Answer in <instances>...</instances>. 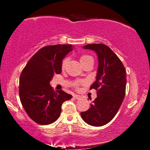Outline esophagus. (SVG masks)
Listing matches in <instances>:
<instances>
[{
    "mask_svg": "<svg viewBox=\"0 0 150 150\" xmlns=\"http://www.w3.org/2000/svg\"><path fill=\"white\" fill-rule=\"evenodd\" d=\"M73 97H74V98H75V99H81V96L78 95V94H75Z\"/></svg>",
    "mask_w": 150,
    "mask_h": 150,
    "instance_id": "esophagus-1",
    "label": "esophagus"
}]
</instances>
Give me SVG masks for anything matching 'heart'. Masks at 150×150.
Listing matches in <instances>:
<instances>
[{
  "mask_svg": "<svg viewBox=\"0 0 150 150\" xmlns=\"http://www.w3.org/2000/svg\"><path fill=\"white\" fill-rule=\"evenodd\" d=\"M68 58H65L64 60H63V62H62V68H64L65 67V65L67 64V62H68ZM90 60H92L93 61V58L92 56H89V55H83V56H82L80 58V63H84V62H86L87 61H90Z\"/></svg>",
  "mask_w": 150,
  "mask_h": 150,
  "instance_id": "1",
  "label": "heart"
}]
</instances>
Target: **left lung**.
Listing matches in <instances>:
<instances>
[{"label":"left lung","instance_id":"left-lung-1","mask_svg":"<svg viewBox=\"0 0 150 150\" xmlns=\"http://www.w3.org/2000/svg\"><path fill=\"white\" fill-rule=\"evenodd\" d=\"M84 49L95 51L98 56L96 81L90 89L97 91V97L87 111L81 112L82 118L92 126H102L114 118L123 102L126 87V72L119 58L103 44H87Z\"/></svg>","mask_w":150,"mask_h":150}]
</instances>
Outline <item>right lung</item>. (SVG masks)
<instances>
[{
  "mask_svg": "<svg viewBox=\"0 0 150 150\" xmlns=\"http://www.w3.org/2000/svg\"><path fill=\"white\" fill-rule=\"evenodd\" d=\"M73 50L71 44L47 46L39 49L27 62L20 77V99L30 118L40 125L58 119L61 106L71 99L64 91L55 92L50 81L62 70V61Z\"/></svg>",
  "mask_w": 150,
  "mask_h": 150,
  "instance_id": "add662e5",
  "label": "right lung"
}]
</instances>
